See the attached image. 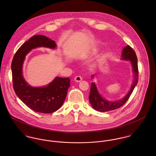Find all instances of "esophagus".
<instances>
[{
	"instance_id": "esophagus-1",
	"label": "esophagus",
	"mask_w": 156,
	"mask_h": 156,
	"mask_svg": "<svg viewBox=\"0 0 156 156\" xmlns=\"http://www.w3.org/2000/svg\"><path fill=\"white\" fill-rule=\"evenodd\" d=\"M81 80H82V77L81 76H77L74 78V81L77 82H80Z\"/></svg>"
}]
</instances>
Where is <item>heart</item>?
I'll return each instance as SVG.
<instances>
[{
  "label": "heart",
  "mask_w": 156,
  "mask_h": 156,
  "mask_svg": "<svg viewBox=\"0 0 156 156\" xmlns=\"http://www.w3.org/2000/svg\"><path fill=\"white\" fill-rule=\"evenodd\" d=\"M95 52V50H91V53H94Z\"/></svg>",
  "instance_id": "heart-1"
}]
</instances>
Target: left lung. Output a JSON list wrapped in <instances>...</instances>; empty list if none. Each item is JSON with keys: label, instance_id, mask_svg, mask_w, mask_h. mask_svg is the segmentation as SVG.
I'll return each mask as SVG.
<instances>
[{"label": "left lung", "instance_id": "obj_1", "mask_svg": "<svg viewBox=\"0 0 156 156\" xmlns=\"http://www.w3.org/2000/svg\"><path fill=\"white\" fill-rule=\"evenodd\" d=\"M121 60L129 61L132 65V69L133 74V80L132 86L127 94L122 97L121 99L116 101H110L104 98L99 92L95 83L92 82L91 83L90 94H89V102L94 109L97 111L105 112L111 111L115 110L122 105H124L129 98L133 90L137 84L138 82V68H137V59L136 55L133 49L130 46L127 45L125 47L122 51L121 53ZM94 74L91 76L93 79Z\"/></svg>", "mask_w": 156, "mask_h": 156}]
</instances>
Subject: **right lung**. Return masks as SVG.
Masks as SVG:
<instances>
[{
    "label": "right lung",
    "mask_w": 156,
    "mask_h": 156,
    "mask_svg": "<svg viewBox=\"0 0 156 156\" xmlns=\"http://www.w3.org/2000/svg\"><path fill=\"white\" fill-rule=\"evenodd\" d=\"M38 47L55 49V42L48 37L34 35L26 41L19 48L12 61L11 69L14 91L17 97L34 111L50 113L56 111L63 105L70 86L69 78L56 76L48 85L34 87L24 79L23 73L26 56L32 50Z\"/></svg>",
    "instance_id": "1"
}]
</instances>
